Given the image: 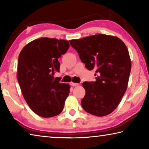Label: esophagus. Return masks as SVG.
I'll return each mask as SVG.
<instances>
[{"label":"esophagus","instance_id":"esophagus-1","mask_svg":"<svg viewBox=\"0 0 149 149\" xmlns=\"http://www.w3.org/2000/svg\"><path fill=\"white\" fill-rule=\"evenodd\" d=\"M70 85H72L73 87H75V86H78L79 85V84H77V83H70Z\"/></svg>","mask_w":149,"mask_h":149}]
</instances>
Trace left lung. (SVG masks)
<instances>
[{"mask_svg": "<svg viewBox=\"0 0 149 149\" xmlns=\"http://www.w3.org/2000/svg\"><path fill=\"white\" fill-rule=\"evenodd\" d=\"M89 70H96L95 81L84 82L81 101L87 112L104 116L120 104L127 87L132 68L129 52L118 37L97 34L70 41Z\"/></svg>", "mask_w": 149, "mask_h": 149, "instance_id": "obj_1", "label": "left lung"}]
</instances>
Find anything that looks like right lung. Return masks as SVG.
I'll use <instances>...</instances> for the list:
<instances>
[{
    "instance_id": "1",
    "label": "right lung",
    "mask_w": 149,
    "mask_h": 149,
    "mask_svg": "<svg viewBox=\"0 0 149 149\" xmlns=\"http://www.w3.org/2000/svg\"><path fill=\"white\" fill-rule=\"evenodd\" d=\"M70 47L65 40L42 37L30 42L20 52L17 81L30 108L43 118L58 115L70 93V85L54 78L58 60Z\"/></svg>"
}]
</instances>
